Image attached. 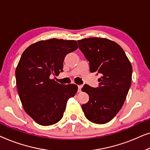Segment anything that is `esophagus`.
I'll use <instances>...</instances> for the list:
<instances>
[{
	"label": "esophagus",
	"mask_w": 150,
	"mask_h": 150,
	"mask_svg": "<svg viewBox=\"0 0 150 150\" xmlns=\"http://www.w3.org/2000/svg\"><path fill=\"white\" fill-rule=\"evenodd\" d=\"M82 87H83L82 85H78V89H78V92H81Z\"/></svg>",
	"instance_id": "34e87169"
}]
</instances>
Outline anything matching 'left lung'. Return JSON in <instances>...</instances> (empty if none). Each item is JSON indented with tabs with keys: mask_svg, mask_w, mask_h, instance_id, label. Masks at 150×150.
<instances>
[{
	"mask_svg": "<svg viewBox=\"0 0 150 150\" xmlns=\"http://www.w3.org/2000/svg\"><path fill=\"white\" fill-rule=\"evenodd\" d=\"M79 49L89 62L90 71L100 74L98 87L85 85L82 91L89 96L82 105L90 122H110L124 104L131 85L132 67L120 45L106 38H90L78 41Z\"/></svg>",
	"mask_w": 150,
	"mask_h": 150,
	"instance_id": "obj_1",
	"label": "left lung"
}]
</instances>
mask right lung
Returning <instances> with one entry per match:
<instances>
[{
    "instance_id": "right-lung-1",
    "label": "right lung",
    "mask_w": 150,
    "mask_h": 150,
    "mask_svg": "<svg viewBox=\"0 0 150 150\" xmlns=\"http://www.w3.org/2000/svg\"><path fill=\"white\" fill-rule=\"evenodd\" d=\"M78 48L76 41L51 39L28 47L16 69V85L26 113L38 124L50 126L62 118L67 102L78 87L50 79L63 71L65 56Z\"/></svg>"
}]
</instances>
